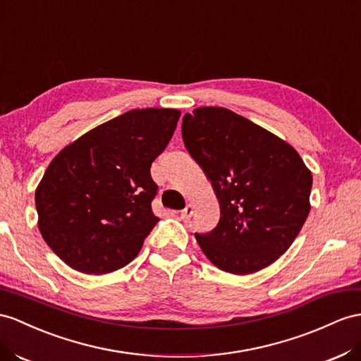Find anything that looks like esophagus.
Wrapping results in <instances>:
<instances>
[{"label":"esophagus","instance_id":"obj_1","mask_svg":"<svg viewBox=\"0 0 361 361\" xmlns=\"http://www.w3.org/2000/svg\"><path fill=\"white\" fill-rule=\"evenodd\" d=\"M193 212H195V207H193L192 204H188L186 209L181 210L180 218H181V219H189V218L193 215Z\"/></svg>","mask_w":361,"mask_h":361}]
</instances>
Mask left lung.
<instances>
[{
  "mask_svg": "<svg viewBox=\"0 0 361 361\" xmlns=\"http://www.w3.org/2000/svg\"><path fill=\"white\" fill-rule=\"evenodd\" d=\"M184 146L214 188L218 226L195 235L207 259L232 274H252L288 250L310 214L311 171L294 147L219 106L183 117Z\"/></svg>",
  "mask_w": 361,
  "mask_h": 361,
  "instance_id": "8db88e82",
  "label": "left lung"
}]
</instances>
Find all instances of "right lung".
<instances>
[{
  "instance_id": "right-lung-1",
  "label": "right lung",
  "mask_w": 361,
  "mask_h": 361,
  "mask_svg": "<svg viewBox=\"0 0 361 361\" xmlns=\"http://www.w3.org/2000/svg\"><path fill=\"white\" fill-rule=\"evenodd\" d=\"M181 116L173 108L133 109L71 142L54 157L35 192L38 227L73 270L106 274L142 250L159 218L151 164Z\"/></svg>"
}]
</instances>
